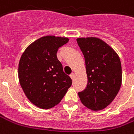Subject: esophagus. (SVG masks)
Masks as SVG:
<instances>
[{
    "mask_svg": "<svg viewBox=\"0 0 134 134\" xmlns=\"http://www.w3.org/2000/svg\"><path fill=\"white\" fill-rule=\"evenodd\" d=\"M69 76L71 77V79H74V73H71L70 75H69Z\"/></svg>",
    "mask_w": 134,
    "mask_h": 134,
    "instance_id": "esophagus-1",
    "label": "esophagus"
}]
</instances>
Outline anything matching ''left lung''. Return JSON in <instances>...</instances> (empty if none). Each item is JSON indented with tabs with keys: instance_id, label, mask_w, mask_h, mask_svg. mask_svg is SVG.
Masks as SVG:
<instances>
[{
	"instance_id": "obj_1",
	"label": "left lung",
	"mask_w": 134,
	"mask_h": 134,
	"mask_svg": "<svg viewBox=\"0 0 134 134\" xmlns=\"http://www.w3.org/2000/svg\"><path fill=\"white\" fill-rule=\"evenodd\" d=\"M78 46L84 57L87 85L78 93L81 103L91 110H100L110 105L121 84L119 56L98 38H79Z\"/></svg>"
}]
</instances>
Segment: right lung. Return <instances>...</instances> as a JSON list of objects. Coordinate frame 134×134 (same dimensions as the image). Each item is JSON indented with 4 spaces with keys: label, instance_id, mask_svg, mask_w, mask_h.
<instances>
[{
    "label": "right lung",
    "instance_id": "1",
    "mask_svg": "<svg viewBox=\"0 0 134 134\" xmlns=\"http://www.w3.org/2000/svg\"><path fill=\"white\" fill-rule=\"evenodd\" d=\"M68 41L67 38L44 36L27 47L21 56L19 83L29 100L38 108L58 105L71 86V78L57 58L58 49Z\"/></svg>",
    "mask_w": 134,
    "mask_h": 134
}]
</instances>
